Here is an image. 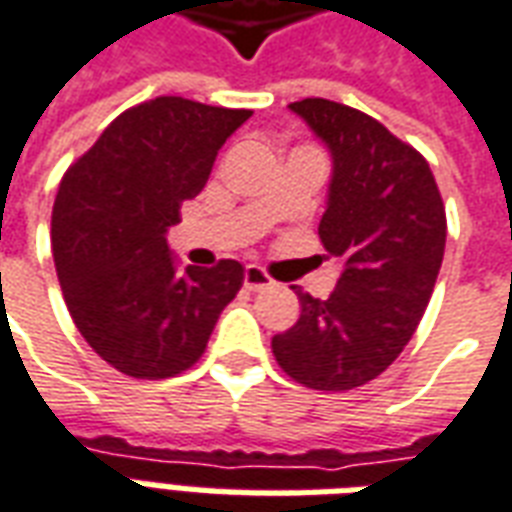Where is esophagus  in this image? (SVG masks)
Instances as JSON below:
<instances>
[{"label": "esophagus", "instance_id": "34e87169", "mask_svg": "<svg viewBox=\"0 0 512 512\" xmlns=\"http://www.w3.org/2000/svg\"><path fill=\"white\" fill-rule=\"evenodd\" d=\"M244 285L249 290H263V288H271V285H274V279L268 277V271L263 266L249 263V266L244 268Z\"/></svg>", "mask_w": 512, "mask_h": 512}]
</instances>
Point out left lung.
I'll return each instance as SVG.
<instances>
[{
    "label": "left lung",
    "mask_w": 512,
    "mask_h": 512,
    "mask_svg": "<svg viewBox=\"0 0 512 512\" xmlns=\"http://www.w3.org/2000/svg\"><path fill=\"white\" fill-rule=\"evenodd\" d=\"M290 109L332 150L318 235L343 274L329 299L296 290L299 321L271 351L301 386L345 392L381 376L417 332L439 277L447 213L425 156L376 117L326 98Z\"/></svg>",
    "instance_id": "left-lung-1"
}]
</instances>
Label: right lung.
<instances>
[{"mask_svg":"<svg viewBox=\"0 0 512 512\" xmlns=\"http://www.w3.org/2000/svg\"><path fill=\"white\" fill-rule=\"evenodd\" d=\"M249 117L158 95L115 117L62 175L51 211L62 296L90 348L126 376L158 381L189 370L244 285L238 260L180 268L164 235Z\"/></svg>","mask_w":512,"mask_h":512,"instance_id":"add662e5","label":"right lung"}]
</instances>
